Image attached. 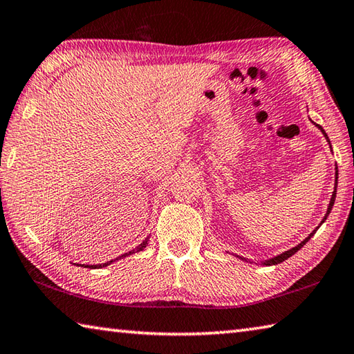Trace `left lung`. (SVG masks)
<instances>
[{"instance_id":"1","label":"left lung","mask_w":354,"mask_h":354,"mask_svg":"<svg viewBox=\"0 0 354 354\" xmlns=\"http://www.w3.org/2000/svg\"><path fill=\"white\" fill-rule=\"evenodd\" d=\"M316 127L319 128V130L320 131H322V134H324V136H325V139L326 140H328V144H330V139H328V136H326V133H325V130H324V128L322 127H320V125H317L316 124ZM331 147V145H330ZM336 192H337V167H336V184H334V192H333V195H331V199H330V204H328V209H326V214H325V216H324V220L322 221H320V224H319V226L316 227V229H314L313 230V232L310 234V235H308L306 236V239L304 240V241H301V243H299L297 244V246H294V248H291V249H289V250H285V252L283 254H280V255H275V257H272V259H268V260H265V261H261V265H265V266H271V265H279V263H281V261H285L286 259H289V257H291V255H294L295 252H297V250H300L301 248H304L305 246V244H306V241L308 240H310L311 239V236L314 235V234H316V230L320 227V226H322V223H325V220H326V216H328L330 215V212H331V209H333V205H334V201H336ZM236 257H240V255H236ZM240 259H243V257H240ZM244 260H246V259H244Z\"/></svg>"}]
</instances>
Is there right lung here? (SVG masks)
I'll use <instances>...</instances> for the list:
<instances>
[{
    "label": "right lung",
    "instance_id": "add662e5",
    "mask_svg": "<svg viewBox=\"0 0 354 354\" xmlns=\"http://www.w3.org/2000/svg\"><path fill=\"white\" fill-rule=\"evenodd\" d=\"M149 239L150 236H147V239L139 244V246L136 248V249H133V250H130V252H127V254H124V255H120V257H118V259L115 260H119V259H124V257H128V255H131V254H134V252H139V250H142L147 244H149ZM115 260H111V261H106V263H102V265H83L85 268H89V269H100V268H105V266H108V265H111L113 261H115Z\"/></svg>",
    "mask_w": 354,
    "mask_h": 354
}]
</instances>
